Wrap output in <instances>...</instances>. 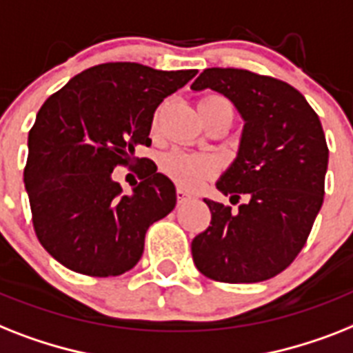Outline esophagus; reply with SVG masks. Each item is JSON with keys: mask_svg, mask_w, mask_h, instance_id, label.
<instances>
[{"mask_svg": "<svg viewBox=\"0 0 353 353\" xmlns=\"http://www.w3.org/2000/svg\"><path fill=\"white\" fill-rule=\"evenodd\" d=\"M186 199H190V194L186 190H183V188H177V203L181 205V203H185Z\"/></svg>", "mask_w": 353, "mask_h": 353, "instance_id": "obj_1", "label": "esophagus"}]
</instances>
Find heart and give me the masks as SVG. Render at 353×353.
I'll return each mask as SVG.
<instances>
[{"label": "heart", "mask_w": 353, "mask_h": 353, "mask_svg": "<svg viewBox=\"0 0 353 353\" xmlns=\"http://www.w3.org/2000/svg\"><path fill=\"white\" fill-rule=\"evenodd\" d=\"M199 107H230L221 96L203 97ZM161 168L183 188H197L206 177L216 172V161L205 154H188L172 150L161 159Z\"/></svg>", "instance_id": "b5f03b06"}]
</instances>
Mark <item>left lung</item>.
<instances>
[{"label": "left lung", "mask_w": 353, "mask_h": 353, "mask_svg": "<svg viewBox=\"0 0 353 353\" xmlns=\"http://www.w3.org/2000/svg\"><path fill=\"white\" fill-rule=\"evenodd\" d=\"M194 92L214 90L243 119L236 159L216 188L237 210L203 199L210 226L192 241L194 265L221 283H259L283 272L305 246L323 205L328 147L305 96L288 83L241 68H206Z\"/></svg>", "instance_id": "left-lung-1"}]
</instances>
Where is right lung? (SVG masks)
I'll list each match as a JSON object with an SVG mask.
<instances>
[{
    "mask_svg": "<svg viewBox=\"0 0 353 353\" xmlns=\"http://www.w3.org/2000/svg\"><path fill=\"white\" fill-rule=\"evenodd\" d=\"M196 74L105 63L43 103L28 132L23 181L37 239L68 270L121 276L141 259L148 226L174 210L176 186L157 167L130 194L112 172L132 165L139 145H150L159 103Z\"/></svg>",
    "mask_w": 353,
    "mask_h": 353,
    "instance_id": "add662e5",
    "label": "right lung"
}]
</instances>
